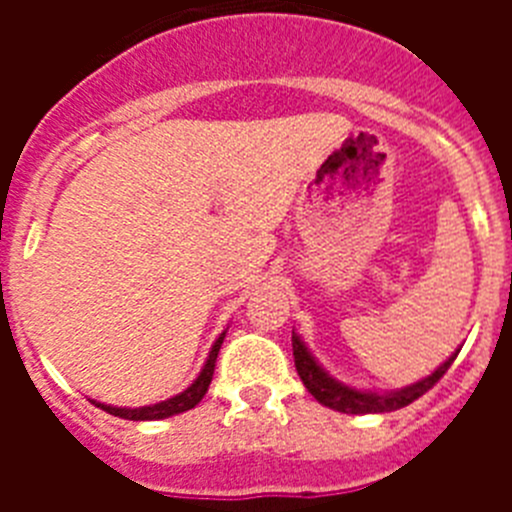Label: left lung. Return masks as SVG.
Instances as JSON below:
<instances>
[{
    "instance_id": "1",
    "label": "left lung",
    "mask_w": 512,
    "mask_h": 512,
    "mask_svg": "<svg viewBox=\"0 0 512 512\" xmlns=\"http://www.w3.org/2000/svg\"><path fill=\"white\" fill-rule=\"evenodd\" d=\"M292 354H295V366L302 384H305L307 392H310L320 405L346 415H369L392 413V410L405 408V405H410L413 400H418L420 395H425V392L431 390L433 384L446 374L451 361L459 354V348H456L454 354L443 361L441 366H436L428 377L418 379V382L413 384H405L400 390H361V387H351V384L341 382V379H336L330 372H325L323 364L312 356L307 343L302 341V336L295 333V330H292Z\"/></svg>"
}]
</instances>
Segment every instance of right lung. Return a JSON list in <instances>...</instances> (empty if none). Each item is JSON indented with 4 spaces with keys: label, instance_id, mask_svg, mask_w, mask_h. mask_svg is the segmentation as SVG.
I'll return each mask as SVG.
<instances>
[{
    "label": "right lung",
    "instance_id": "right-lung-1",
    "mask_svg": "<svg viewBox=\"0 0 512 512\" xmlns=\"http://www.w3.org/2000/svg\"><path fill=\"white\" fill-rule=\"evenodd\" d=\"M225 333H228V330H223V333L215 338V343H212L210 354H207V361L202 364L197 379L189 384L187 390L179 392V395L156 402V405H143V408H117V405H107V402H97V400L92 402L97 405V408H102L104 413H110L115 415V418H125V420H164V418H171V415L187 413V410H192L194 405L207 395V387H210L212 374H215V361H217V354H220V346H223Z\"/></svg>",
    "mask_w": 512,
    "mask_h": 512
}]
</instances>
